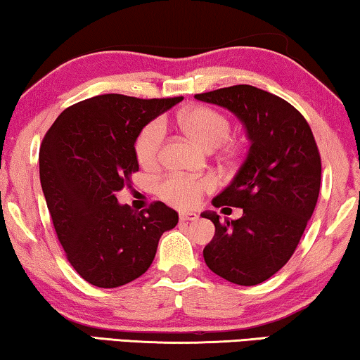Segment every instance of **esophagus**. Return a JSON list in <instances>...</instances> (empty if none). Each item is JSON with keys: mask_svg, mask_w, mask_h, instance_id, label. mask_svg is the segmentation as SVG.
I'll return each mask as SVG.
<instances>
[{"mask_svg": "<svg viewBox=\"0 0 360 360\" xmlns=\"http://www.w3.org/2000/svg\"><path fill=\"white\" fill-rule=\"evenodd\" d=\"M179 217H180V221H196L198 214H196V212H191V211H181Z\"/></svg>", "mask_w": 360, "mask_h": 360, "instance_id": "1", "label": "esophagus"}]
</instances>
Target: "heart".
<instances>
[{"label":"heart","mask_w":360,"mask_h":360,"mask_svg":"<svg viewBox=\"0 0 360 360\" xmlns=\"http://www.w3.org/2000/svg\"><path fill=\"white\" fill-rule=\"evenodd\" d=\"M179 123L185 134L205 149H216L231 136V120L210 107H191L179 115ZM165 123L162 118L149 122L139 131L134 150L143 167H154L160 159V150L165 139ZM214 188V180L191 179V176L170 174L158 185L159 196L170 205L191 207L200 202L202 193Z\"/></svg>","instance_id":"obj_1"}]
</instances>
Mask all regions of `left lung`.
I'll return each mask as SVG.
<instances>
[{
  "mask_svg": "<svg viewBox=\"0 0 360 360\" xmlns=\"http://www.w3.org/2000/svg\"><path fill=\"white\" fill-rule=\"evenodd\" d=\"M198 101L231 110L247 129L250 148L216 207H242V217L219 221L202 212L216 233L202 250L212 273L238 285H257L289 262L314 214L321 159L302 113L274 94L238 84L196 94Z\"/></svg>",
  "mask_w": 360,
  "mask_h": 360,
  "instance_id": "1",
  "label": "left lung"
}]
</instances>
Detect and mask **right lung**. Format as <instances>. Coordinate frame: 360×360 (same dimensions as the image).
<instances>
[{
  "instance_id": "1",
  "label": "right lung",
  "mask_w": 360,
  "mask_h": 360,
  "mask_svg": "<svg viewBox=\"0 0 360 360\" xmlns=\"http://www.w3.org/2000/svg\"><path fill=\"white\" fill-rule=\"evenodd\" d=\"M181 98H86L61 112L41 141L40 184L55 232L68 262L92 285L120 288L144 274L160 236L179 222L162 201L134 212L115 195L139 170V131Z\"/></svg>"
}]
</instances>
